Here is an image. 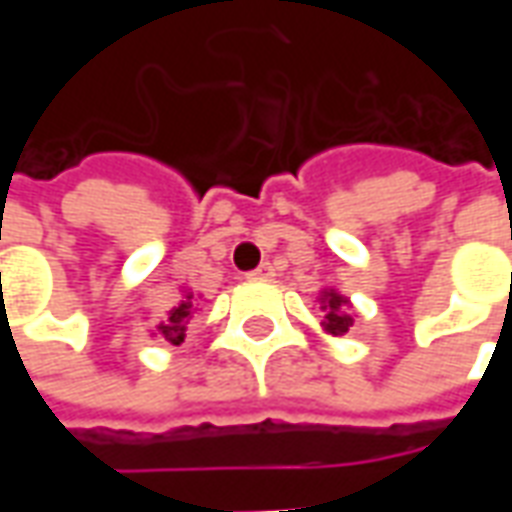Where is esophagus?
Wrapping results in <instances>:
<instances>
[{
	"label": "esophagus",
	"mask_w": 512,
	"mask_h": 512,
	"mask_svg": "<svg viewBox=\"0 0 512 512\" xmlns=\"http://www.w3.org/2000/svg\"><path fill=\"white\" fill-rule=\"evenodd\" d=\"M274 277V266L271 263H263V266H257L252 274H249V279H271Z\"/></svg>",
	"instance_id": "esophagus-1"
}]
</instances>
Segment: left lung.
<instances>
[{
    "label": "left lung",
    "instance_id": "1",
    "mask_svg": "<svg viewBox=\"0 0 512 512\" xmlns=\"http://www.w3.org/2000/svg\"><path fill=\"white\" fill-rule=\"evenodd\" d=\"M323 310H326V321H323V329L334 337H343L348 332V326H354V318L348 315V299H343L340 293H323Z\"/></svg>",
    "mask_w": 512,
    "mask_h": 512
}]
</instances>
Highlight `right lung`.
I'll list each match as a JSON object with an SVG mask.
<instances>
[{"instance_id": "add662e5", "label": "right lung", "mask_w": 512, "mask_h": 512, "mask_svg": "<svg viewBox=\"0 0 512 512\" xmlns=\"http://www.w3.org/2000/svg\"><path fill=\"white\" fill-rule=\"evenodd\" d=\"M191 318V296L180 301L178 307H172L169 310V318L167 321H161L156 326V334L158 337H164L167 343L172 345H180L183 343V337H186V323Z\"/></svg>"}]
</instances>
